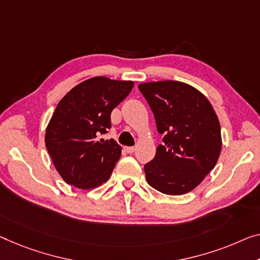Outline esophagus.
<instances>
[{"label": "esophagus", "mask_w": 260, "mask_h": 260, "mask_svg": "<svg viewBox=\"0 0 260 260\" xmlns=\"http://www.w3.org/2000/svg\"><path fill=\"white\" fill-rule=\"evenodd\" d=\"M125 152H126L127 154L133 153V152H134V147H125Z\"/></svg>", "instance_id": "1"}]
</instances>
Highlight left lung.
Wrapping results in <instances>:
<instances>
[{"label": "left lung", "instance_id": "obj_1", "mask_svg": "<svg viewBox=\"0 0 260 260\" xmlns=\"http://www.w3.org/2000/svg\"><path fill=\"white\" fill-rule=\"evenodd\" d=\"M138 87L164 137L153 160L145 165L147 182L167 195L191 191L214 169L222 148L214 108L202 93L181 81H153Z\"/></svg>", "mask_w": 260, "mask_h": 260}]
</instances>
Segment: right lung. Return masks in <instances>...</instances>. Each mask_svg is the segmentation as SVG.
I'll use <instances>...</instances> for the list:
<instances>
[{
    "label": "right lung",
    "instance_id": "obj_1",
    "mask_svg": "<svg viewBox=\"0 0 260 260\" xmlns=\"http://www.w3.org/2000/svg\"><path fill=\"white\" fill-rule=\"evenodd\" d=\"M133 81L94 77L72 88L58 103L45 133V146L57 172L81 189L100 185L121 156L113 139L100 137L111 128V113L129 94Z\"/></svg>",
    "mask_w": 260,
    "mask_h": 260
}]
</instances>
